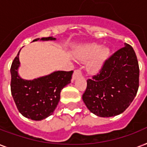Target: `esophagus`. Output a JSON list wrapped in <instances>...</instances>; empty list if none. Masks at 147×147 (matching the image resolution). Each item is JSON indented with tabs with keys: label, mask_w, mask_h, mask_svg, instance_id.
Here are the masks:
<instances>
[{
	"label": "esophagus",
	"mask_w": 147,
	"mask_h": 147,
	"mask_svg": "<svg viewBox=\"0 0 147 147\" xmlns=\"http://www.w3.org/2000/svg\"><path fill=\"white\" fill-rule=\"evenodd\" d=\"M82 76V71L79 69H77L76 71H74L73 76H72V81H75L76 78H78V77H81V76Z\"/></svg>",
	"instance_id": "1"
}]
</instances>
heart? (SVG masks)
<instances>
[{
    "label": "heart",
    "mask_w": 147,
    "mask_h": 147,
    "mask_svg": "<svg viewBox=\"0 0 147 147\" xmlns=\"http://www.w3.org/2000/svg\"><path fill=\"white\" fill-rule=\"evenodd\" d=\"M109 55L110 50L107 47H101L97 43H90L82 47L76 56L82 62L90 59L88 63V70L91 73L96 74L102 69Z\"/></svg>",
    "instance_id": "obj_1"
}]
</instances>
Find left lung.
<instances>
[{
	"label": "left lung",
	"mask_w": 147,
	"mask_h": 147,
	"mask_svg": "<svg viewBox=\"0 0 147 147\" xmlns=\"http://www.w3.org/2000/svg\"><path fill=\"white\" fill-rule=\"evenodd\" d=\"M139 75L136 53L131 46L124 43V47L106 60L97 76L87 80L83 101L97 116L109 117L121 114L137 94Z\"/></svg>",
	"instance_id": "1"
}]
</instances>
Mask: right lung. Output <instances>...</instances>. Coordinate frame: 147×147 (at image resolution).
<instances>
[{"mask_svg":"<svg viewBox=\"0 0 147 147\" xmlns=\"http://www.w3.org/2000/svg\"><path fill=\"white\" fill-rule=\"evenodd\" d=\"M38 40H55V38H38L33 42ZM20 52L10 68L11 94L23 116L33 121H41L53 114L59 101L60 92L71 82L73 71H55L33 80L23 79L18 75Z\"/></svg>","mask_w":147,"mask_h":147,"instance_id":"obj_1","label":"right lung"}]
</instances>
